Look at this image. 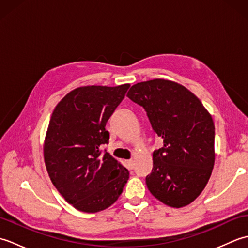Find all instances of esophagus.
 Wrapping results in <instances>:
<instances>
[{
    "label": "esophagus",
    "instance_id": "obj_1",
    "mask_svg": "<svg viewBox=\"0 0 248 248\" xmlns=\"http://www.w3.org/2000/svg\"><path fill=\"white\" fill-rule=\"evenodd\" d=\"M125 165H127L128 170H133V168H134V161L133 160L125 161Z\"/></svg>",
    "mask_w": 248,
    "mask_h": 248
}]
</instances>
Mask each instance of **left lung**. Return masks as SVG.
Returning <instances> with one entry per match:
<instances>
[{
    "mask_svg": "<svg viewBox=\"0 0 248 248\" xmlns=\"http://www.w3.org/2000/svg\"><path fill=\"white\" fill-rule=\"evenodd\" d=\"M127 97L145 108L164 144L152 155L154 168L146 177L147 187L166 205L186 207L211 177L215 161L212 116L186 87L164 78L134 84Z\"/></svg>",
    "mask_w": 248,
    "mask_h": 248,
    "instance_id": "1",
    "label": "left lung"
}]
</instances>
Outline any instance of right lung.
I'll return each mask as SVG.
<instances>
[{
	"label": "right lung",
	"mask_w": 248,
	"mask_h": 248,
	"mask_svg": "<svg viewBox=\"0 0 248 248\" xmlns=\"http://www.w3.org/2000/svg\"><path fill=\"white\" fill-rule=\"evenodd\" d=\"M130 84L82 86L57 103L46 130L44 157L52 183L78 211L96 213L123 193L129 171L108 152L105 125Z\"/></svg>",
	"instance_id": "add662e5"
}]
</instances>
